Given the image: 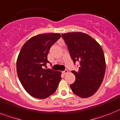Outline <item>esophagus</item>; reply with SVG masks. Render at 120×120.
I'll return each mask as SVG.
<instances>
[{
    "label": "esophagus",
    "mask_w": 120,
    "mask_h": 120,
    "mask_svg": "<svg viewBox=\"0 0 120 120\" xmlns=\"http://www.w3.org/2000/svg\"><path fill=\"white\" fill-rule=\"evenodd\" d=\"M62 73H63V75H66V74H68V70H64V71H62Z\"/></svg>",
    "instance_id": "esophagus-1"
}]
</instances>
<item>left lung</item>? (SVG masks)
Here are the masks:
<instances>
[{
    "label": "left lung",
    "mask_w": 120,
    "mask_h": 120,
    "mask_svg": "<svg viewBox=\"0 0 120 120\" xmlns=\"http://www.w3.org/2000/svg\"><path fill=\"white\" fill-rule=\"evenodd\" d=\"M73 62L79 61L78 72L72 71L75 81L70 87L74 93L82 98L93 95L101 84L106 61L101 46L89 35L76 32L61 34Z\"/></svg>",
    "instance_id": "8db88e82"
}]
</instances>
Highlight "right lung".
<instances>
[{
    "label": "right lung",
    "mask_w": 120,
    "mask_h": 120,
    "mask_svg": "<svg viewBox=\"0 0 120 120\" xmlns=\"http://www.w3.org/2000/svg\"><path fill=\"white\" fill-rule=\"evenodd\" d=\"M61 37L58 33H48L31 37L23 45L17 60V73L24 89L39 99L48 97L56 92L61 72L43 69L48 54L54 43Z\"/></svg>",
    "instance_id": "obj_1"
}]
</instances>
